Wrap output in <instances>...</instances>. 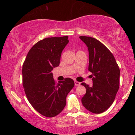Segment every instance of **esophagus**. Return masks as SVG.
<instances>
[{
  "label": "esophagus",
  "mask_w": 135,
  "mask_h": 135,
  "mask_svg": "<svg viewBox=\"0 0 135 135\" xmlns=\"http://www.w3.org/2000/svg\"><path fill=\"white\" fill-rule=\"evenodd\" d=\"M74 84H75L76 86H79V85H80V83L77 82V81H74Z\"/></svg>",
  "instance_id": "34e87169"
}]
</instances>
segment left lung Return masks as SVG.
I'll list each match as a JSON object with an SVG mask.
<instances>
[{"mask_svg": "<svg viewBox=\"0 0 135 135\" xmlns=\"http://www.w3.org/2000/svg\"><path fill=\"white\" fill-rule=\"evenodd\" d=\"M89 52L88 70L92 73L93 86L82 83L86 94L82 98L83 106L94 114H101L112 105L119 86L120 71L109 49L94 38L79 37Z\"/></svg>", "mask_w": 135, "mask_h": 135, "instance_id": "8db88e82", "label": "left lung"}]
</instances>
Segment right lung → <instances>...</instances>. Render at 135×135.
Masks as SVG:
<instances>
[{
	"instance_id": "obj_1",
	"label": "right lung",
	"mask_w": 135,
	"mask_h": 135,
	"mask_svg": "<svg viewBox=\"0 0 135 135\" xmlns=\"http://www.w3.org/2000/svg\"><path fill=\"white\" fill-rule=\"evenodd\" d=\"M68 36L46 38L36 43L23 65V85L28 101L40 114L54 117L66 105V97L74 86L73 79L55 83L52 71L58 67Z\"/></svg>"
}]
</instances>
